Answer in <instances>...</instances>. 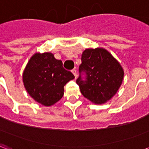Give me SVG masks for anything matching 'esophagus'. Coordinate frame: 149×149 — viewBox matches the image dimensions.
I'll list each match as a JSON object with an SVG mask.
<instances>
[{"mask_svg": "<svg viewBox=\"0 0 149 149\" xmlns=\"http://www.w3.org/2000/svg\"><path fill=\"white\" fill-rule=\"evenodd\" d=\"M72 72L73 75L75 76V78H77V70H76V69H72Z\"/></svg>", "mask_w": 149, "mask_h": 149, "instance_id": "1", "label": "esophagus"}]
</instances>
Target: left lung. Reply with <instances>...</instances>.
<instances>
[{"instance_id": "obj_1", "label": "left lung", "mask_w": 149, "mask_h": 149, "mask_svg": "<svg viewBox=\"0 0 149 149\" xmlns=\"http://www.w3.org/2000/svg\"><path fill=\"white\" fill-rule=\"evenodd\" d=\"M77 84L81 93L95 104L110 100L119 89L124 71L118 61L104 49H85L79 66Z\"/></svg>"}]
</instances>
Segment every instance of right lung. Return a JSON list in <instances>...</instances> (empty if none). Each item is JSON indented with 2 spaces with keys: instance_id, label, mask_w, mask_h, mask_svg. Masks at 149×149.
Masks as SVG:
<instances>
[{
  "instance_id": "obj_1",
  "label": "right lung",
  "mask_w": 149,
  "mask_h": 149,
  "mask_svg": "<svg viewBox=\"0 0 149 149\" xmlns=\"http://www.w3.org/2000/svg\"><path fill=\"white\" fill-rule=\"evenodd\" d=\"M63 63L52 53H36L29 60L23 73L26 90L38 103L50 106L64 95V86L74 78Z\"/></svg>"
}]
</instances>
